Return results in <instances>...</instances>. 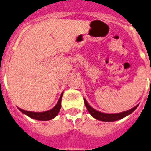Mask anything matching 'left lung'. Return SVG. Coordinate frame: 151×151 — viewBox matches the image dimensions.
I'll return each mask as SVG.
<instances>
[{
	"instance_id": "left-lung-1",
	"label": "left lung",
	"mask_w": 151,
	"mask_h": 151,
	"mask_svg": "<svg viewBox=\"0 0 151 151\" xmlns=\"http://www.w3.org/2000/svg\"><path fill=\"white\" fill-rule=\"evenodd\" d=\"M84 103L85 106H86V109L88 110L89 113L94 118V119L99 120V121L103 122H115L118 121V120H120V119H123V118L126 117L128 115H130L131 113L134 111V110L137 109V107L138 106L137 104V106H135L134 107H133L132 109L129 110H127L125 112H119V113H104V112H101L96 110L95 109H93V107H91L89 105V103H87V101L86 100V99L84 98Z\"/></svg>"
}]
</instances>
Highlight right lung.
Here are the masks:
<instances>
[{"label": "right lung", "mask_w": 151, "mask_h": 151, "mask_svg": "<svg viewBox=\"0 0 151 151\" xmlns=\"http://www.w3.org/2000/svg\"><path fill=\"white\" fill-rule=\"evenodd\" d=\"M62 95L63 92L62 93H61V96H60L59 99L58 101L57 104L52 109L45 111V112H30V111H26V110L22 109L19 108V107H17V108L22 113L25 114V115L29 116L31 119L39 120V121H48V120H51V119L56 117L58 114V112H60V109H61V98H62Z\"/></svg>", "instance_id": "right-lung-1"}]
</instances>
